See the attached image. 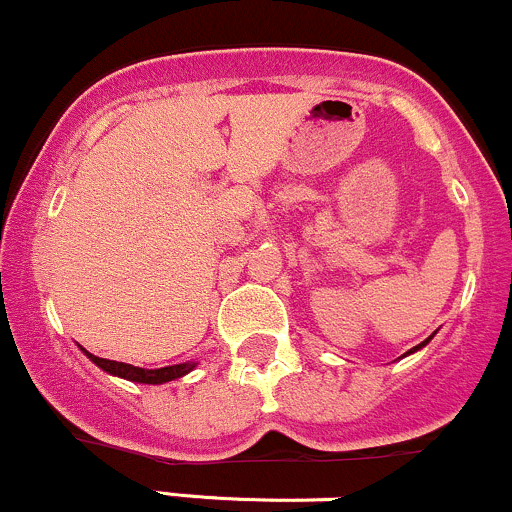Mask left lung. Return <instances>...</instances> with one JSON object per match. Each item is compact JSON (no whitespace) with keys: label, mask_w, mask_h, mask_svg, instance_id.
<instances>
[{"label":"left lung","mask_w":512,"mask_h":512,"mask_svg":"<svg viewBox=\"0 0 512 512\" xmlns=\"http://www.w3.org/2000/svg\"><path fill=\"white\" fill-rule=\"evenodd\" d=\"M427 342H430V339H425V342H422V344H417V346H415V349H410V351H408V354H412V351H417V349H422V346H425Z\"/></svg>","instance_id":"left-lung-1"}]
</instances>
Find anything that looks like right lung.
I'll return each instance as SVG.
<instances>
[{"label": "right lung", "mask_w": 512, "mask_h": 512, "mask_svg": "<svg viewBox=\"0 0 512 512\" xmlns=\"http://www.w3.org/2000/svg\"><path fill=\"white\" fill-rule=\"evenodd\" d=\"M85 351V349H82ZM87 359L95 361L97 366L102 368V371L112 373V376H119V378H126V381H134V383H153V386H158V383H168V381H175V378L185 376V373H190L195 364L188 361V364H175V366H166V368H139V366H131V364H122V361H109V359H100V356L90 354V351H85Z\"/></svg>", "instance_id": "right-lung-1"}]
</instances>
